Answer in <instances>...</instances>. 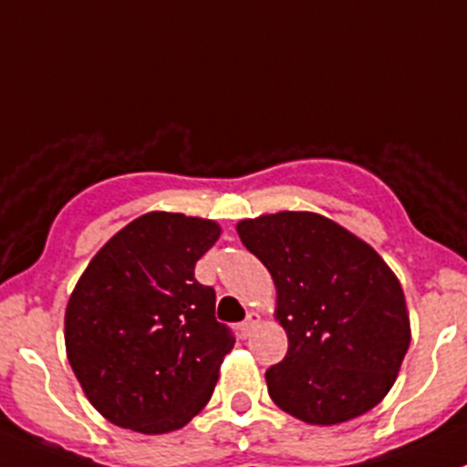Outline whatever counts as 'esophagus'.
<instances>
[{
	"label": "esophagus",
	"instance_id": "34e87169",
	"mask_svg": "<svg viewBox=\"0 0 467 467\" xmlns=\"http://www.w3.org/2000/svg\"><path fill=\"white\" fill-rule=\"evenodd\" d=\"M257 323H260V314H257V312H248L246 321L239 325V334H242L244 338H248L253 334V329L257 327Z\"/></svg>",
	"mask_w": 467,
	"mask_h": 467
}]
</instances>
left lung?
<instances>
[{"label":"left lung","mask_w":467,"mask_h":467,"mask_svg":"<svg viewBox=\"0 0 467 467\" xmlns=\"http://www.w3.org/2000/svg\"><path fill=\"white\" fill-rule=\"evenodd\" d=\"M275 282L289 350L266 370L268 395L309 425L370 411L393 386L411 341L404 291L389 264L350 230L314 212L237 223Z\"/></svg>","instance_id":"1"}]
</instances>
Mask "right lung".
I'll return each instance as SVG.
<instances>
[{
	"mask_svg": "<svg viewBox=\"0 0 467 467\" xmlns=\"http://www.w3.org/2000/svg\"><path fill=\"white\" fill-rule=\"evenodd\" d=\"M219 223L149 212L88 264L65 309L67 359L92 407L140 434L185 427L214 393L234 337L194 266Z\"/></svg>",
	"mask_w": 467,
	"mask_h": 467,
	"instance_id": "add662e5",
	"label": "right lung"
}]
</instances>
